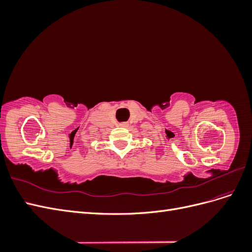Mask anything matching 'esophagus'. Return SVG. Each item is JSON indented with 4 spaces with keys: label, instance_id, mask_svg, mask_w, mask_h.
<instances>
[{
    "label": "esophagus",
    "instance_id": "esophagus-1",
    "mask_svg": "<svg viewBox=\"0 0 252 252\" xmlns=\"http://www.w3.org/2000/svg\"><path fill=\"white\" fill-rule=\"evenodd\" d=\"M120 126H121V127H126V126H127V123H121Z\"/></svg>",
    "mask_w": 252,
    "mask_h": 252
}]
</instances>
